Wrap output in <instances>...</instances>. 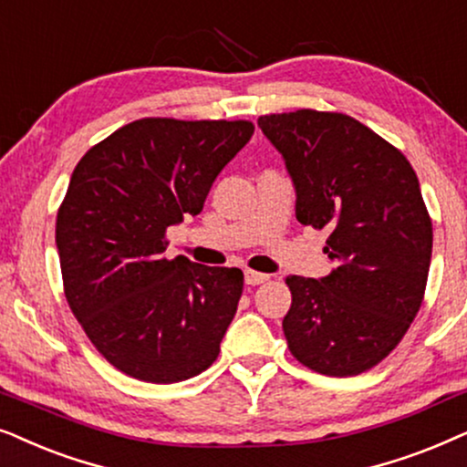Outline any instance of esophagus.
I'll return each instance as SVG.
<instances>
[{
    "label": "esophagus",
    "instance_id": "1",
    "mask_svg": "<svg viewBox=\"0 0 467 467\" xmlns=\"http://www.w3.org/2000/svg\"><path fill=\"white\" fill-rule=\"evenodd\" d=\"M266 279H269V275H265V273H258V271H252V269L245 271V284L247 285H260V284H265Z\"/></svg>",
    "mask_w": 467,
    "mask_h": 467
}]
</instances>
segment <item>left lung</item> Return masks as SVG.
Wrapping results in <instances>:
<instances>
[{
  "mask_svg": "<svg viewBox=\"0 0 467 467\" xmlns=\"http://www.w3.org/2000/svg\"><path fill=\"white\" fill-rule=\"evenodd\" d=\"M258 128L282 153L303 226L327 228V277H285L282 322L298 363L325 376L371 369L419 312L433 230L419 177L393 145L341 113L265 115Z\"/></svg>",
  "mask_w": 467,
  "mask_h": 467,
  "instance_id": "8db88e82",
  "label": "left lung"
}]
</instances>
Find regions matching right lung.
Instances as JSON below:
<instances>
[{"instance_id":"add662e5","label":"right lung","mask_w":467,"mask_h":467,"mask_svg":"<svg viewBox=\"0 0 467 467\" xmlns=\"http://www.w3.org/2000/svg\"><path fill=\"white\" fill-rule=\"evenodd\" d=\"M252 134L250 121L149 117L98 142L74 169L55 226L66 298L123 374L182 382L220 354L244 271L169 260L166 230L201 213Z\"/></svg>"}]
</instances>
